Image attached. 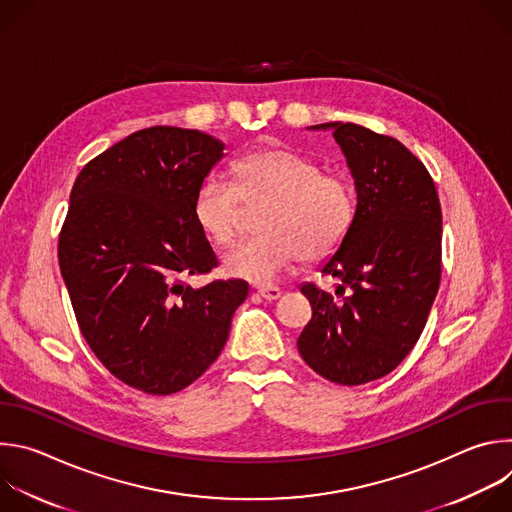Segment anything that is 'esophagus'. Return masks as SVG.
Listing matches in <instances>:
<instances>
[{
	"label": "esophagus",
	"mask_w": 512,
	"mask_h": 512,
	"mask_svg": "<svg viewBox=\"0 0 512 512\" xmlns=\"http://www.w3.org/2000/svg\"><path fill=\"white\" fill-rule=\"evenodd\" d=\"M257 291H259V296L267 302H275L281 298V289L277 285H261V287H257Z\"/></svg>",
	"instance_id": "1"
}]
</instances>
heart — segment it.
Returning <instances> with one entry per match:
<instances>
[{
	"mask_svg": "<svg viewBox=\"0 0 512 512\" xmlns=\"http://www.w3.org/2000/svg\"><path fill=\"white\" fill-rule=\"evenodd\" d=\"M233 184L204 178L192 196V218L216 247L233 243L247 206L269 204L263 214L265 235L235 245L223 267L249 281H271L302 257L322 261L332 255L352 229L356 202L342 174L320 172V166L294 150L265 148L237 158Z\"/></svg>",
	"mask_w": 512,
	"mask_h": 512,
	"instance_id": "obj_1",
	"label": "heart"
}]
</instances>
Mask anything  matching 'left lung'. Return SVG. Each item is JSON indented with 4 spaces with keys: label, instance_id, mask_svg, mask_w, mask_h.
Returning a JSON list of instances; mask_svg holds the SVG:
<instances>
[{
    "label": "left lung",
    "instance_id": "8db88e82",
    "mask_svg": "<svg viewBox=\"0 0 512 512\" xmlns=\"http://www.w3.org/2000/svg\"><path fill=\"white\" fill-rule=\"evenodd\" d=\"M332 129L356 188L350 233L324 263L350 294L334 302L304 283L312 320L298 350L324 379L364 385L389 375L419 340L442 277V206L427 168L389 135L354 123Z\"/></svg>",
    "mask_w": 512,
    "mask_h": 512
}]
</instances>
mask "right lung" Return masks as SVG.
Instances as JSON below:
<instances>
[{"label":"right lung","instance_id":"1","mask_svg":"<svg viewBox=\"0 0 512 512\" xmlns=\"http://www.w3.org/2000/svg\"><path fill=\"white\" fill-rule=\"evenodd\" d=\"M223 156L212 135L156 125L91 160L70 192L58 263L72 310L105 369L148 395L192 385L249 294L243 279L184 283L218 265L192 196Z\"/></svg>","mask_w":512,"mask_h":512}]
</instances>
